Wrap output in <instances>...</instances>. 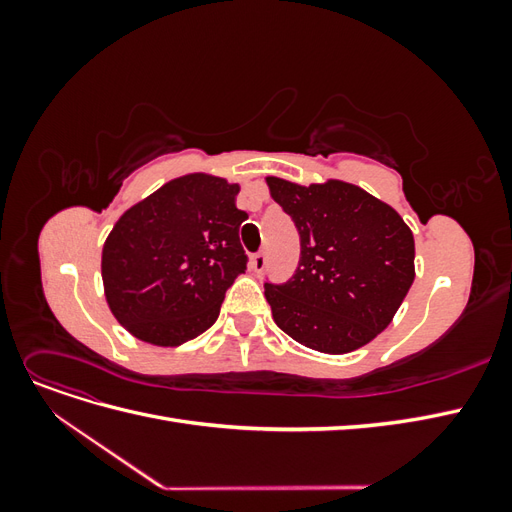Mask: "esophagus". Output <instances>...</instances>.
Instances as JSON below:
<instances>
[{
  "mask_svg": "<svg viewBox=\"0 0 512 512\" xmlns=\"http://www.w3.org/2000/svg\"><path fill=\"white\" fill-rule=\"evenodd\" d=\"M250 265H252V269H254L256 273H260L262 269H265V265H267V254H265V252H256V254H252V258H250Z\"/></svg>",
  "mask_w": 512,
  "mask_h": 512,
  "instance_id": "obj_1",
  "label": "esophagus"
}]
</instances>
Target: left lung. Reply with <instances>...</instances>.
I'll return each mask as SVG.
<instances>
[{
	"mask_svg": "<svg viewBox=\"0 0 512 512\" xmlns=\"http://www.w3.org/2000/svg\"><path fill=\"white\" fill-rule=\"evenodd\" d=\"M267 183L301 239L292 277L265 282L275 324L327 354L369 344L389 327L414 282L410 228L393 207L352 183Z\"/></svg>",
	"mask_w": 512,
	"mask_h": 512,
	"instance_id": "8db88e82",
	"label": "left lung"
}]
</instances>
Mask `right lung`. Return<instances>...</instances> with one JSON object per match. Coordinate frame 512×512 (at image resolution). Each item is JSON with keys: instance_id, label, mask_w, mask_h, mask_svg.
I'll return each mask as SVG.
<instances>
[{"instance_id": "1", "label": "right lung", "mask_w": 512, "mask_h": 512, "mask_svg": "<svg viewBox=\"0 0 512 512\" xmlns=\"http://www.w3.org/2000/svg\"><path fill=\"white\" fill-rule=\"evenodd\" d=\"M237 183L185 175L128 209L102 250L106 301L132 335L179 346L218 320L226 290L247 269Z\"/></svg>"}]
</instances>
